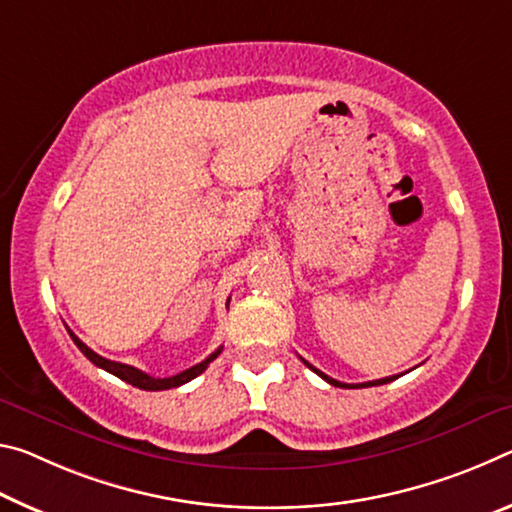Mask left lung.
<instances>
[{"instance_id": "1", "label": "left lung", "mask_w": 512, "mask_h": 512, "mask_svg": "<svg viewBox=\"0 0 512 512\" xmlns=\"http://www.w3.org/2000/svg\"><path fill=\"white\" fill-rule=\"evenodd\" d=\"M304 360V358H301ZM304 363L311 367V370L317 374V376H322V379L326 381V383H331V385H335V388H370V385H381V383H390L392 379H395V376H388V379H379V381H370V383H340V381H335V379H331V376H326L324 372H320L317 370V367H313L311 363H308V360H304Z\"/></svg>"}]
</instances>
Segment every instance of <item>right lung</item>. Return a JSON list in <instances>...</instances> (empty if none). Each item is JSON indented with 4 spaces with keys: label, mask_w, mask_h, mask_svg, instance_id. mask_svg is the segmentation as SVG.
Instances as JSON below:
<instances>
[{
    "label": "right lung",
    "mask_w": 512,
    "mask_h": 512,
    "mask_svg": "<svg viewBox=\"0 0 512 512\" xmlns=\"http://www.w3.org/2000/svg\"><path fill=\"white\" fill-rule=\"evenodd\" d=\"M70 338L74 340V345L81 349V354L86 356L90 363H95L97 367H102V370L115 374L117 379L127 381V383L133 385V388H140V390H170V388H179V385L192 381V379H195V376H199L201 372H204L206 367H208V363H211V360H215L217 356H220V351H222V347L215 349L213 354L208 356L206 360H201V363L192 365L190 370H186V372L167 376V379H154V376L145 374L142 370H138V367H131V365H124V363H115V360H108V358H102L99 354H95V351L83 345V342L72 331H70Z\"/></svg>",
    "instance_id": "right-lung-1"
}]
</instances>
